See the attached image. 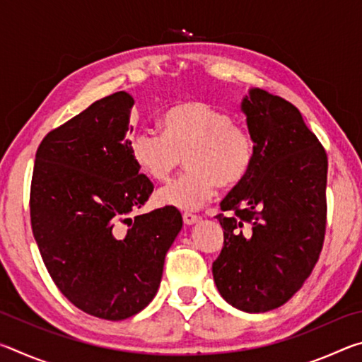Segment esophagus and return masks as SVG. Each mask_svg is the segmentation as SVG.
<instances>
[{"label": "esophagus", "mask_w": 362, "mask_h": 362, "mask_svg": "<svg viewBox=\"0 0 362 362\" xmlns=\"http://www.w3.org/2000/svg\"><path fill=\"white\" fill-rule=\"evenodd\" d=\"M182 217H183V222H185V225H193L199 220V217L192 212H183Z\"/></svg>", "instance_id": "obj_1"}]
</instances>
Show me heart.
Listing matches in <instances>:
<instances>
[{
  "label": "heart",
  "mask_w": 362,
  "mask_h": 362,
  "mask_svg": "<svg viewBox=\"0 0 362 362\" xmlns=\"http://www.w3.org/2000/svg\"><path fill=\"white\" fill-rule=\"evenodd\" d=\"M163 131L140 129L131 155L142 173L166 182L187 156L188 173L158 193L164 206L198 209L217 185L233 188L247 179L255 161V139L233 115L204 102L175 103L163 113Z\"/></svg>",
  "instance_id": "1"
}]
</instances>
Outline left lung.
I'll return each instance as SVG.
<instances>
[{"instance_id":"left-lung-1","label":"left lung","mask_w":362,"mask_h":362,"mask_svg":"<svg viewBox=\"0 0 362 362\" xmlns=\"http://www.w3.org/2000/svg\"><path fill=\"white\" fill-rule=\"evenodd\" d=\"M241 108L255 139V161L220 203L223 247L212 274L230 305L263 313L284 305L320 259L327 155L291 102L250 89Z\"/></svg>"}]
</instances>
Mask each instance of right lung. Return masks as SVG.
Masks as SVG:
<instances>
[{
  "instance_id": "add662e5",
  "label": "right lung",
  "mask_w": 362,
  "mask_h": 362,
  "mask_svg": "<svg viewBox=\"0 0 362 362\" xmlns=\"http://www.w3.org/2000/svg\"><path fill=\"white\" fill-rule=\"evenodd\" d=\"M132 105L119 90L47 132L30 188L33 236L54 284L108 321L137 315L156 296L183 223L173 206L129 217L155 188L131 155Z\"/></svg>"
}]
</instances>
